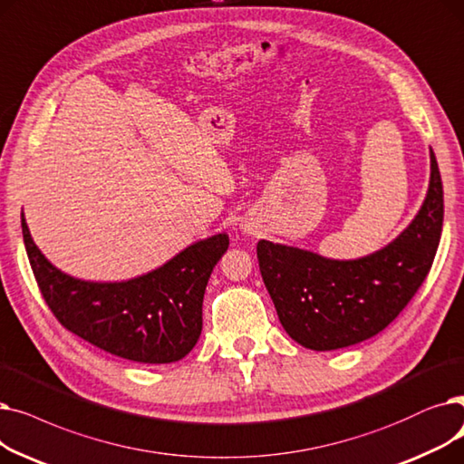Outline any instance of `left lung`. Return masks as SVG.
I'll list each match as a JSON object with an SVG mask.
<instances>
[{
  "mask_svg": "<svg viewBox=\"0 0 464 464\" xmlns=\"http://www.w3.org/2000/svg\"><path fill=\"white\" fill-rule=\"evenodd\" d=\"M442 223L444 188L430 149L425 202L387 247L357 260H330L260 239V274L286 334L307 349L333 351L382 333L429 276Z\"/></svg>",
  "mask_w": 464,
  "mask_h": 464,
  "instance_id": "1",
  "label": "left lung"
}]
</instances>
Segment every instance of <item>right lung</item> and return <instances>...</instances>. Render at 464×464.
Returning a JSON list of instances; mask_svg holds the SVG:
<instances>
[{"instance_id":"obj_1","label":"right lung","mask_w":464,"mask_h":464,"mask_svg":"<svg viewBox=\"0 0 464 464\" xmlns=\"http://www.w3.org/2000/svg\"><path fill=\"white\" fill-rule=\"evenodd\" d=\"M22 236L39 291L60 324L111 355L143 364L175 362L196 345L209 276L230 244L227 234H217L141 277L92 283L60 272L41 255L24 213Z\"/></svg>"}]
</instances>
